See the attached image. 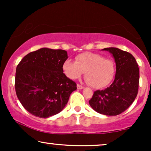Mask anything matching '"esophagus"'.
Segmentation results:
<instances>
[{
	"label": "esophagus",
	"mask_w": 151,
	"mask_h": 151,
	"mask_svg": "<svg viewBox=\"0 0 151 151\" xmlns=\"http://www.w3.org/2000/svg\"><path fill=\"white\" fill-rule=\"evenodd\" d=\"M77 89H84V86L80 85V84H77Z\"/></svg>",
	"instance_id": "1"
}]
</instances>
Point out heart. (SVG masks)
<instances>
[{
  "mask_svg": "<svg viewBox=\"0 0 151 151\" xmlns=\"http://www.w3.org/2000/svg\"><path fill=\"white\" fill-rule=\"evenodd\" d=\"M75 62L66 60L62 68L70 79H77L85 73V80L95 89H102L111 82L115 75V65L111 60L98 54L84 52L78 55Z\"/></svg>",
  "mask_w": 151,
  "mask_h": 151,
  "instance_id": "1",
  "label": "heart"
}]
</instances>
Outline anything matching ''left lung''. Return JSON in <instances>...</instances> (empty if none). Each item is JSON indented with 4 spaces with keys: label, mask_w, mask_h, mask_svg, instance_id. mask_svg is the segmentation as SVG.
<instances>
[{
    "label": "left lung",
    "mask_w": 151,
    "mask_h": 151,
    "mask_svg": "<svg viewBox=\"0 0 151 151\" xmlns=\"http://www.w3.org/2000/svg\"><path fill=\"white\" fill-rule=\"evenodd\" d=\"M103 50L113 55L116 69L115 79L106 89L94 91L89 105L99 114L116 116L129 108L138 94L139 68L136 59L128 52L116 47Z\"/></svg>",
    "instance_id": "left-lung-1"
}]
</instances>
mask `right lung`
Masks as SVG:
<instances>
[{"mask_svg":"<svg viewBox=\"0 0 151 151\" xmlns=\"http://www.w3.org/2000/svg\"><path fill=\"white\" fill-rule=\"evenodd\" d=\"M68 58L67 51L49 48L25 55L17 66L15 92L29 113L48 118L60 113L69 101L77 84L63 73Z\"/></svg>","mask_w":151,"mask_h":151,"instance_id":"add662e5","label":"right lung"}]
</instances>
